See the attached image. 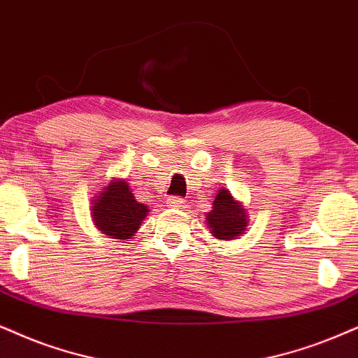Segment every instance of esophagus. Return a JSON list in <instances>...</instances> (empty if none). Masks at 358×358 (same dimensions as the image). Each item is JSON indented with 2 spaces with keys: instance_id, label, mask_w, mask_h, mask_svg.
Returning a JSON list of instances; mask_svg holds the SVG:
<instances>
[{
  "instance_id": "esophagus-1",
  "label": "esophagus",
  "mask_w": 358,
  "mask_h": 358,
  "mask_svg": "<svg viewBox=\"0 0 358 358\" xmlns=\"http://www.w3.org/2000/svg\"><path fill=\"white\" fill-rule=\"evenodd\" d=\"M185 203H187V201H185L183 198H180V196H170L169 200H166V205L171 206V208H183Z\"/></svg>"
}]
</instances>
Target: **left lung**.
Listing matches in <instances>:
<instances>
[{
    "label": "left lung",
    "instance_id": "1",
    "mask_svg": "<svg viewBox=\"0 0 358 358\" xmlns=\"http://www.w3.org/2000/svg\"><path fill=\"white\" fill-rule=\"evenodd\" d=\"M206 221L218 239H234L246 229L248 215L241 203L233 200L228 189L221 188L213 201V210L206 215Z\"/></svg>",
    "mask_w": 358,
    "mask_h": 358
}]
</instances>
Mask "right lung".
<instances>
[{
	"label": "right lung",
	"instance_id": "1",
	"mask_svg": "<svg viewBox=\"0 0 358 358\" xmlns=\"http://www.w3.org/2000/svg\"><path fill=\"white\" fill-rule=\"evenodd\" d=\"M147 213L148 208L135 200L125 182L108 183L92 206V218L97 228L117 239L132 238Z\"/></svg>",
	"mask_w": 358,
	"mask_h": 358
}]
</instances>
